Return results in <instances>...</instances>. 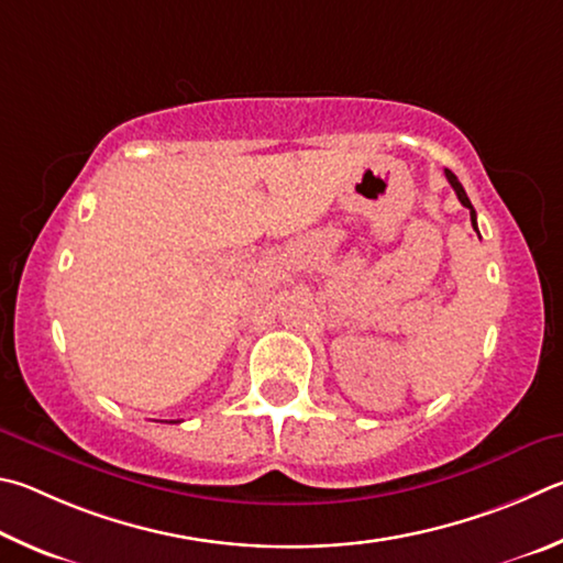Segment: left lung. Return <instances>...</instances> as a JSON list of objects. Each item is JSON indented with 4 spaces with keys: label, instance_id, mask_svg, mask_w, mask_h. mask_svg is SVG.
Masks as SVG:
<instances>
[{
    "label": "left lung",
    "instance_id": "obj_1",
    "mask_svg": "<svg viewBox=\"0 0 563 563\" xmlns=\"http://www.w3.org/2000/svg\"><path fill=\"white\" fill-rule=\"evenodd\" d=\"M445 175H448V180H450V185L455 187V192H457V200L467 207L470 210V220H472V227H475L477 230V212H475V207H472V202H470V197H467V192H465V187L460 185V180L455 177V173H450V170H445Z\"/></svg>",
    "mask_w": 563,
    "mask_h": 563
}]
</instances>
